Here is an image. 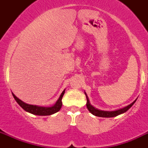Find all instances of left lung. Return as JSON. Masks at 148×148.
<instances>
[{
  "label": "left lung",
  "instance_id": "1",
  "mask_svg": "<svg viewBox=\"0 0 148 148\" xmlns=\"http://www.w3.org/2000/svg\"><path fill=\"white\" fill-rule=\"evenodd\" d=\"M84 94L86 95V98H87V108L88 109V110L90 111V113H92V115L95 116H99V117H104V118H111V117H115V116H117L120 114H122V113H125L126 111H127L128 110L131 108L132 106L133 105V104L136 102V99L133 103H131L129 105L126 106L125 108H121V109L116 110L113 111H105V110H101L97 109V108H94L92 104H90V100H89V98L87 96V93L84 92Z\"/></svg>",
  "mask_w": 148,
  "mask_h": 148
}]
</instances>
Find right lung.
Listing matches in <instances>:
<instances>
[{
	"label": "right lung",
	"mask_w": 148,
	"mask_h": 148,
	"mask_svg": "<svg viewBox=\"0 0 148 148\" xmlns=\"http://www.w3.org/2000/svg\"><path fill=\"white\" fill-rule=\"evenodd\" d=\"M65 92V90L62 92V93L60 95L59 99L57 100L56 104L51 107H42V106L33 105V104H29L27 103L23 102V101L18 99L15 95V94L12 93L13 97L15 99L19 105L23 108V110L28 113H32L33 115H37V116H49V115L54 114L60 110L61 106H62V97Z\"/></svg>",
	"instance_id": "right-lung-1"
}]
</instances>
